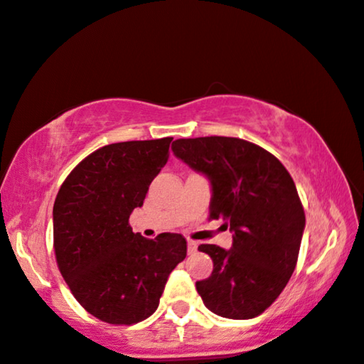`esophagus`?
I'll use <instances>...</instances> for the list:
<instances>
[{"instance_id": "obj_1", "label": "esophagus", "mask_w": 364, "mask_h": 364, "mask_svg": "<svg viewBox=\"0 0 364 364\" xmlns=\"http://www.w3.org/2000/svg\"><path fill=\"white\" fill-rule=\"evenodd\" d=\"M196 250H197V242L188 241V254H194Z\"/></svg>"}]
</instances>
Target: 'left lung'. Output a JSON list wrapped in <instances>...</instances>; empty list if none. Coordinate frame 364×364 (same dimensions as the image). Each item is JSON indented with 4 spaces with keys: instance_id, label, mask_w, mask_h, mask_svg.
<instances>
[{
    "instance_id": "1",
    "label": "left lung",
    "mask_w": 364,
    "mask_h": 364,
    "mask_svg": "<svg viewBox=\"0 0 364 364\" xmlns=\"http://www.w3.org/2000/svg\"><path fill=\"white\" fill-rule=\"evenodd\" d=\"M173 154L212 183L210 220H223L232 247L200 244L212 276L196 289L212 313L250 319L267 310L291 279L299 258L305 212L289 175L273 154L245 139H176Z\"/></svg>"
}]
</instances>
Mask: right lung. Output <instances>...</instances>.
<instances>
[{"label":"right lung","mask_w":364,"mask_h":364,"mask_svg":"<svg viewBox=\"0 0 364 364\" xmlns=\"http://www.w3.org/2000/svg\"><path fill=\"white\" fill-rule=\"evenodd\" d=\"M173 138L125 141L85 157L60 186L53 208L60 274L86 311L130 326L157 310L165 282L186 258V239L134 234L128 220L167 164Z\"/></svg>","instance_id":"obj_1"}]
</instances>
